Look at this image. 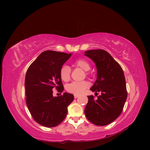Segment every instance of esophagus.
<instances>
[{
	"mask_svg": "<svg viewBox=\"0 0 150 150\" xmlns=\"http://www.w3.org/2000/svg\"><path fill=\"white\" fill-rule=\"evenodd\" d=\"M78 97H79V95H77V94H75V95H74V98H77Z\"/></svg>",
	"mask_w": 150,
	"mask_h": 150,
	"instance_id": "1",
	"label": "esophagus"
}]
</instances>
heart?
I'll use <instances>...</instances> for the list:
<instances>
[{"label":"heart","mask_w":150,"mask_h":150,"mask_svg":"<svg viewBox=\"0 0 150 150\" xmlns=\"http://www.w3.org/2000/svg\"><path fill=\"white\" fill-rule=\"evenodd\" d=\"M75 65L81 68L84 71H88L90 69L91 66L86 60L81 59L77 60L75 62ZM88 75V73H86ZM70 75H71V69L68 66H63L60 69V77L62 81L67 82L69 80ZM89 87V83L87 81H80V82H72L66 86V90L69 93L73 94H81L83 93L86 89Z\"/></svg>","instance_id":"heart-1"}]
</instances>
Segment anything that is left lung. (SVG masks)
<instances>
[{"instance_id": "1", "label": "left lung", "mask_w": 150, "mask_h": 150, "mask_svg": "<svg viewBox=\"0 0 150 150\" xmlns=\"http://www.w3.org/2000/svg\"><path fill=\"white\" fill-rule=\"evenodd\" d=\"M84 53L93 60L97 67V80L90 90L95 93H101L97 99L93 95L88 96L85 115L95 125H108L122 113L127 98L123 70L106 51L91 50Z\"/></svg>"}]
</instances>
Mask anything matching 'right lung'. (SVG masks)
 Segmentation results:
<instances>
[{
	"mask_svg": "<svg viewBox=\"0 0 150 150\" xmlns=\"http://www.w3.org/2000/svg\"><path fill=\"white\" fill-rule=\"evenodd\" d=\"M71 53L45 51L28 68L25 77L26 105L34 120L40 125L52 128L61 123L68 113V106L74 100L73 94L64 92L53 96L56 88L62 93L64 86L60 69Z\"/></svg>",
	"mask_w": 150,
	"mask_h": 150,
	"instance_id": "right-lung-1",
	"label": "right lung"
}]
</instances>
